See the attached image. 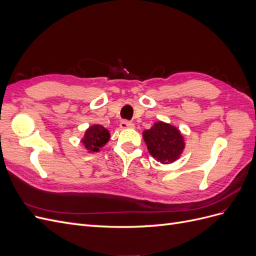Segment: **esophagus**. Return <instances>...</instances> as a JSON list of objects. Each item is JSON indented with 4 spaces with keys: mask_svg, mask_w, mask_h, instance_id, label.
I'll return each instance as SVG.
<instances>
[{
    "mask_svg": "<svg viewBox=\"0 0 256 256\" xmlns=\"http://www.w3.org/2000/svg\"><path fill=\"white\" fill-rule=\"evenodd\" d=\"M120 127L122 129H134V124L131 122H127V120H122L120 124Z\"/></svg>",
    "mask_w": 256,
    "mask_h": 256,
    "instance_id": "obj_1",
    "label": "esophagus"
}]
</instances>
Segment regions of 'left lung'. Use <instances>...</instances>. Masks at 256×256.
<instances>
[{"instance_id":"left-lung-1","label":"left lung","mask_w":256,"mask_h":256,"mask_svg":"<svg viewBox=\"0 0 256 256\" xmlns=\"http://www.w3.org/2000/svg\"><path fill=\"white\" fill-rule=\"evenodd\" d=\"M142 134L152 157L162 164H173L180 159L186 147L180 130L166 122H154Z\"/></svg>"}]
</instances>
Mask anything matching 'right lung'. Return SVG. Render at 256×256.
Segmentation results:
<instances>
[{
    "label": "right lung",
    "instance_id": "obj_1",
    "mask_svg": "<svg viewBox=\"0 0 256 256\" xmlns=\"http://www.w3.org/2000/svg\"><path fill=\"white\" fill-rule=\"evenodd\" d=\"M110 138L109 130L102 125L95 124L85 130L84 136L81 138V143L88 152H97L109 142Z\"/></svg>",
    "mask_w": 256,
    "mask_h": 256
}]
</instances>
